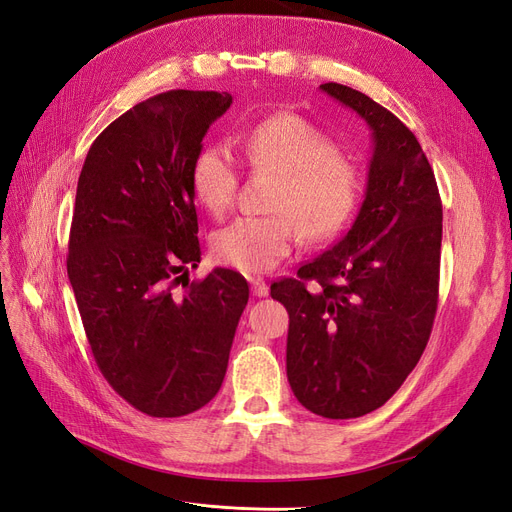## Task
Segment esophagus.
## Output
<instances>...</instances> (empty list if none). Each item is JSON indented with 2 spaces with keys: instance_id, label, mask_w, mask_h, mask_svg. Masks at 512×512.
I'll return each instance as SVG.
<instances>
[{
  "instance_id": "34e87169",
  "label": "esophagus",
  "mask_w": 512,
  "mask_h": 512,
  "mask_svg": "<svg viewBox=\"0 0 512 512\" xmlns=\"http://www.w3.org/2000/svg\"><path fill=\"white\" fill-rule=\"evenodd\" d=\"M251 293H253L255 297H266V295L270 293L268 282L263 280V278H251Z\"/></svg>"
}]
</instances>
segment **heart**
Masks as SVG:
<instances>
[{
    "label": "heart",
    "mask_w": 512,
    "mask_h": 512,
    "mask_svg": "<svg viewBox=\"0 0 512 512\" xmlns=\"http://www.w3.org/2000/svg\"><path fill=\"white\" fill-rule=\"evenodd\" d=\"M253 168L276 177L268 208L272 215L238 217L213 236V255L223 266L246 274L270 272L301 238L325 240L337 234L354 213L361 179L356 164L333 149V141L295 113H278L255 124L240 141ZM198 202L213 215L234 202L238 168L230 149H200L192 170Z\"/></svg>",
    "instance_id": "heart-1"
}]
</instances>
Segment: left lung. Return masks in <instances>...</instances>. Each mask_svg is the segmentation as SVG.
<instances>
[{
    "mask_svg": "<svg viewBox=\"0 0 512 512\" xmlns=\"http://www.w3.org/2000/svg\"><path fill=\"white\" fill-rule=\"evenodd\" d=\"M320 90L371 130L365 200L342 240L270 293L289 312L287 377L297 401L348 420L382 407L428 344L443 206L418 139L394 113L344 84Z\"/></svg>",
    "mask_w": 512,
    "mask_h": 512,
    "instance_id": "1",
    "label": "left lung"
}]
</instances>
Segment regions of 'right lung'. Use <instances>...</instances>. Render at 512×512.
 I'll return each instance as SVG.
<instances>
[{
    "instance_id": "obj_1",
    "label": "right lung",
    "mask_w": 512,
    "mask_h": 512,
    "mask_svg": "<svg viewBox=\"0 0 512 512\" xmlns=\"http://www.w3.org/2000/svg\"><path fill=\"white\" fill-rule=\"evenodd\" d=\"M230 105L215 90L156 94L94 139L78 179L67 274L82 325L109 386L151 418L187 415L219 392L249 301L234 270L187 278L200 263L189 170Z\"/></svg>"
}]
</instances>
